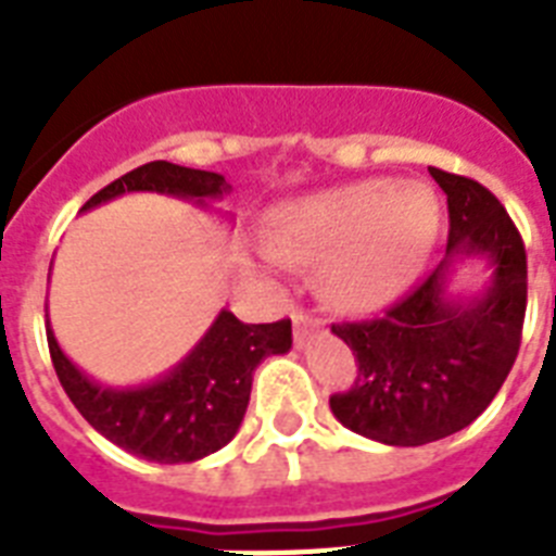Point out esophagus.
I'll return each instance as SVG.
<instances>
[{"label": "esophagus", "instance_id": "esophagus-1", "mask_svg": "<svg viewBox=\"0 0 556 556\" xmlns=\"http://www.w3.org/2000/svg\"><path fill=\"white\" fill-rule=\"evenodd\" d=\"M314 329H320V320H317V317H312V314H305V312H294L296 346H305V340H308V334H312Z\"/></svg>", "mask_w": 556, "mask_h": 556}]
</instances>
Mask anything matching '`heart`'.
<instances>
[{
	"mask_svg": "<svg viewBox=\"0 0 556 556\" xmlns=\"http://www.w3.org/2000/svg\"><path fill=\"white\" fill-rule=\"evenodd\" d=\"M439 222L430 187L364 178L288 201L268 248L286 265L323 262L326 294L346 312L371 314L404 294L430 256Z\"/></svg>",
	"mask_w": 556,
	"mask_h": 556,
	"instance_id": "obj_1",
	"label": "heart"
}]
</instances>
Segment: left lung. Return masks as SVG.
<instances>
[{
  "label": "left lung",
  "mask_w": 556,
  "mask_h": 556,
  "mask_svg": "<svg viewBox=\"0 0 556 556\" xmlns=\"http://www.w3.org/2000/svg\"><path fill=\"white\" fill-rule=\"evenodd\" d=\"M430 176L447 192V256L378 320L331 326L357 357L355 387L331 395V413L389 447H421L473 424L508 378L526 320V248L500 199L465 176ZM467 258L489 265V286L453 295L448 279Z\"/></svg>",
  "instance_id": "1"
}]
</instances>
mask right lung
I'll list each match as a JSON object with an SVG mask.
<instances>
[{
    "label": "right lung",
    "instance_id": "obj_1",
    "mask_svg": "<svg viewBox=\"0 0 556 556\" xmlns=\"http://www.w3.org/2000/svg\"><path fill=\"white\" fill-rule=\"evenodd\" d=\"M126 192H161L210 210L230 192V185L218 173L152 161L94 192L83 213ZM46 326L56 378L83 418L126 453L159 465H187L225 447L242 427L256 366L291 349V320L253 326L222 308L204 338L173 369L138 387H106L60 349L48 305Z\"/></svg>",
    "mask_w": 556,
    "mask_h": 556
}]
</instances>
